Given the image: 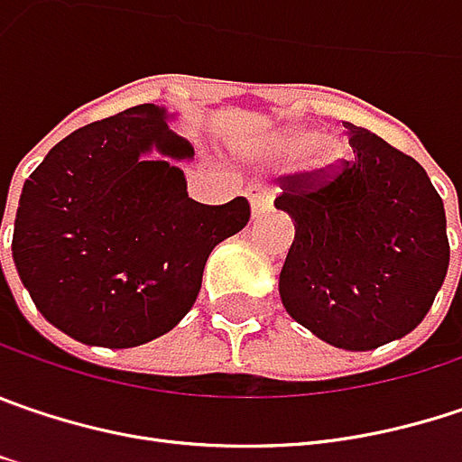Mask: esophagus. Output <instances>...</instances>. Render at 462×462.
I'll list each match as a JSON object with an SVG mask.
<instances>
[{"mask_svg": "<svg viewBox=\"0 0 462 462\" xmlns=\"http://www.w3.org/2000/svg\"><path fill=\"white\" fill-rule=\"evenodd\" d=\"M245 193H248V201H251L254 217L269 214V208H272V188H266V185H251Z\"/></svg>", "mask_w": 462, "mask_h": 462, "instance_id": "obj_1", "label": "esophagus"}]
</instances>
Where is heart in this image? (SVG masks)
<instances>
[{
	"label": "heart",
	"instance_id": "1",
	"mask_svg": "<svg viewBox=\"0 0 462 462\" xmlns=\"http://www.w3.org/2000/svg\"><path fill=\"white\" fill-rule=\"evenodd\" d=\"M266 151L277 162H292L306 153V170L311 172H332L345 153L339 141L319 135L311 127H287L272 138Z\"/></svg>",
	"mask_w": 462,
	"mask_h": 462
}]
</instances>
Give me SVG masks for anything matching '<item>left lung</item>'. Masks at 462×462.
Listing matches in <instances>:
<instances>
[{
  "label": "left lung",
  "mask_w": 462,
  "mask_h": 462,
  "mask_svg": "<svg viewBox=\"0 0 462 462\" xmlns=\"http://www.w3.org/2000/svg\"><path fill=\"white\" fill-rule=\"evenodd\" d=\"M345 130L353 162L280 177L274 206L295 222L280 295L316 337L374 350L413 332L431 309L448 274V219L413 156L366 127Z\"/></svg>",
  "instance_id": "1"
}]
</instances>
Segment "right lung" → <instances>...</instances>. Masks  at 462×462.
Masks as SVG:
<instances>
[{"label":"right lung","instance_id":"add662e5","mask_svg":"<svg viewBox=\"0 0 462 462\" xmlns=\"http://www.w3.org/2000/svg\"><path fill=\"white\" fill-rule=\"evenodd\" d=\"M164 120L138 104L78 127L23 185L17 274L43 319L78 342L135 347L170 332L193 309L214 245L251 219L243 196L199 204L180 167L146 159L193 156Z\"/></svg>","mask_w":462,"mask_h":462}]
</instances>
